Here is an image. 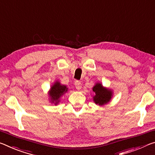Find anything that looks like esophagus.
<instances>
[{"label":"esophagus","instance_id":"34e87169","mask_svg":"<svg viewBox=\"0 0 155 155\" xmlns=\"http://www.w3.org/2000/svg\"><path fill=\"white\" fill-rule=\"evenodd\" d=\"M74 85H75V87H76V89L77 90H80L81 89V83L80 81H75L74 83Z\"/></svg>","mask_w":155,"mask_h":155}]
</instances>
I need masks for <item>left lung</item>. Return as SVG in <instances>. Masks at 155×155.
<instances>
[{
	"instance_id": "left-lung-1",
	"label": "left lung",
	"mask_w": 155,
	"mask_h": 155,
	"mask_svg": "<svg viewBox=\"0 0 155 155\" xmlns=\"http://www.w3.org/2000/svg\"><path fill=\"white\" fill-rule=\"evenodd\" d=\"M92 91L94 92L93 101L99 106L108 104L113 97L112 90L104 87L101 83H96L92 87Z\"/></svg>"
}]
</instances>
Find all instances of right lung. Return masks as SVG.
I'll return each instance as SVG.
<instances>
[{
    "mask_svg": "<svg viewBox=\"0 0 155 155\" xmlns=\"http://www.w3.org/2000/svg\"><path fill=\"white\" fill-rule=\"evenodd\" d=\"M68 91V87L67 85L61 84L58 81H56L50 87V90L49 91V101L51 104L57 105L61 101V97L67 93Z\"/></svg>",
    "mask_w": 155,
    "mask_h": 155,
    "instance_id": "obj_1",
    "label": "right lung"
}]
</instances>
